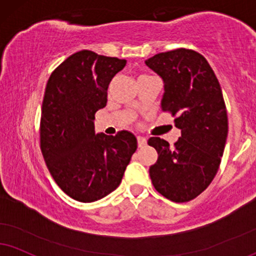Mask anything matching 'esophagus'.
<instances>
[{"mask_svg": "<svg viewBox=\"0 0 256 256\" xmlns=\"http://www.w3.org/2000/svg\"><path fill=\"white\" fill-rule=\"evenodd\" d=\"M146 144H147L146 138L140 136V135H138V147H144Z\"/></svg>", "mask_w": 256, "mask_h": 256, "instance_id": "1", "label": "esophagus"}]
</instances>
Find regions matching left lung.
Instances as JSON below:
<instances>
[{"label": "left lung", "instance_id": "obj_1", "mask_svg": "<svg viewBox=\"0 0 256 256\" xmlns=\"http://www.w3.org/2000/svg\"><path fill=\"white\" fill-rule=\"evenodd\" d=\"M164 82L162 112H171L182 135L174 144L150 138L158 152L150 167L156 190L182 203L200 194L215 178L228 136V116L222 89L206 59L178 48L144 62Z\"/></svg>", "mask_w": 256, "mask_h": 256}]
</instances>
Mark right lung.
Masks as SVG:
<instances>
[{
  "mask_svg": "<svg viewBox=\"0 0 256 256\" xmlns=\"http://www.w3.org/2000/svg\"><path fill=\"white\" fill-rule=\"evenodd\" d=\"M124 59L83 50L62 62L47 82L41 108L40 147L50 173L71 198L90 203L121 182L138 148L130 132L94 133V114Z\"/></svg>",
  "mask_w": 256,
  "mask_h": 256,
  "instance_id": "1",
  "label": "right lung"
}]
</instances>
